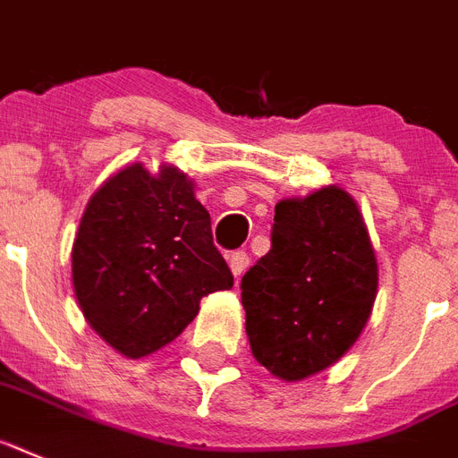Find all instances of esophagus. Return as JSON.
Here are the masks:
<instances>
[{"instance_id":"1","label":"esophagus","mask_w":458,"mask_h":458,"mask_svg":"<svg viewBox=\"0 0 458 458\" xmlns=\"http://www.w3.org/2000/svg\"><path fill=\"white\" fill-rule=\"evenodd\" d=\"M229 267H232L233 278H241L245 274V269L250 267V257H248V252H233L229 257Z\"/></svg>"}]
</instances>
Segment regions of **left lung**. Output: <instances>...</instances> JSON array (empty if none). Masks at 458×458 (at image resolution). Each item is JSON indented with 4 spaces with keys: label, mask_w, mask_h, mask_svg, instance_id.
Here are the masks:
<instances>
[{
    "label": "left lung",
    "mask_w": 458,
    "mask_h": 458,
    "mask_svg": "<svg viewBox=\"0 0 458 458\" xmlns=\"http://www.w3.org/2000/svg\"><path fill=\"white\" fill-rule=\"evenodd\" d=\"M379 267L356 199L337 184L276 203L271 250L241 281L255 360L301 381L339 360L365 330Z\"/></svg>",
    "instance_id": "obj_1"
}]
</instances>
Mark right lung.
Returning a JSON list of instances; mask_svg holds the SVG:
<instances>
[{
    "label": "right lung",
    "mask_w": 458,
    "mask_h": 458,
    "mask_svg": "<svg viewBox=\"0 0 458 458\" xmlns=\"http://www.w3.org/2000/svg\"><path fill=\"white\" fill-rule=\"evenodd\" d=\"M72 285L90 327L138 360L180 337L203 297L232 288L233 276L187 173L131 164L90 196L72 245Z\"/></svg>",
    "instance_id": "add662e5"
}]
</instances>
